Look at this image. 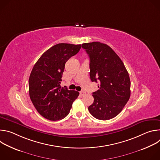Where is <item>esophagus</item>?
I'll list each match as a JSON object with an SVG mask.
<instances>
[{
    "mask_svg": "<svg viewBox=\"0 0 160 160\" xmlns=\"http://www.w3.org/2000/svg\"><path fill=\"white\" fill-rule=\"evenodd\" d=\"M80 94L81 96H85V95L86 94V92H85V91H81V92H80Z\"/></svg>",
    "mask_w": 160,
    "mask_h": 160,
    "instance_id": "esophagus-1",
    "label": "esophagus"
}]
</instances>
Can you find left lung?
Returning a JSON list of instances; mask_svg holds the SVG:
<instances>
[{
	"instance_id": "obj_1",
	"label": "left lung",
	"mask_w": 160,
	"mask_h": 160,
	"mask_svg": "<svg viewBox=\"0 0 160 160\" xmlns=\"http://www.w3.org/2000/svg\"><path fill=\"white\" fill-rule=\"evenodd\" d=\"M90 58V77L99 82L94 102L88 109L94 118L108 120L117 116L129 100L130 80L125 66L109 46L99 42L84 43Z\"/></svg>"
}]
</instances>
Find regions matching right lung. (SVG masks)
<instances>
[{
	"mask_svg": "<svg viewBox=\"0 0 160 160\" xmlns=\"http://www.w3.org/2000/svg\"><path fill=\"white\" fill-rule=\"evenodd\" d=\"M81 47V44H56L34 65L29 78V95L35 109L45 118L56 121L66 117L79 96L77 91L61 87L60 83L66 62Z\"/></svg>",
	"mask_w": 160,
	"mask_h": 160,
	"instance_id": "1",
	"label": "right lung"
}]
</instances>
